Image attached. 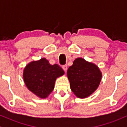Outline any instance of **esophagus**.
<instances>
[{"instance_id":"obj_1","label":"esophagus","mask_w":127,"mask_h":127,"mask_svg":"<svg viewBox=\"0 0 127 127\" xmlns=\"http://www.w3.org/2000/svg\"><path fill=\"white\" fill-rule=\"evenodd\" d=\"M62 68H63V69L64 70V71H66L67 70V65L66 64L63 65Z\"/></svg>"}]
</instances>
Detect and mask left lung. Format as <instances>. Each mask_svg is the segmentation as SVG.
Masks as SVG:
<instances>
[{"label":"left lung","mask_w":127,"mask_h":127,"mask_svg":"<svg viewBox=\"0 0 127 127\" xmlns=\"http://www.w3.org/2000/svg\"><path fill=\"white\" fill-rule=\"evenodd\" d=\"M70 88L79 98L88 97L98 88L101 73L98 67L81 58L76 59L68 68Z\"/></svg>","instance_id":"obj_1"}]
</instances>
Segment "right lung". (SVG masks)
<instances>
[{
  "label": "right lung",
  "instance_id": "add662e5",
  "mask_svg": "<svg viewBox=\"0 0 127 127\" xmlns=\"http://www.w3.org/2000/svg\"><path fill=\"white\" fill-rule=\"evenodd\" d=\"M64 73L58 64L51 65L46 59L32 62L24 68L23 78L30 91L40 98H46L54 88L56 78Z\"/></svg>",
  "mask_w": 127,
  "mask_h": 127
}]
</instances>
